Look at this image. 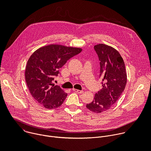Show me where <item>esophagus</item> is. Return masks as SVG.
Listing matches in <instances>:
<instances>
[{"mask_svg": "<svg viewBox=\"0 0 151 151\" xmlns=\"http://www.w3.org/2000/svg\"><path fill=\"white\" fill-rule=\"evenodd\" d=\"M73 90L75 91V92H76L78 93H79V94H82L83 93V91L82 90H77V89H73Z\"/></svg>", "mask_w": 151, "mask_h": 151, "instance_id": "34e87169", "label": "esophagus"}]
</instances>
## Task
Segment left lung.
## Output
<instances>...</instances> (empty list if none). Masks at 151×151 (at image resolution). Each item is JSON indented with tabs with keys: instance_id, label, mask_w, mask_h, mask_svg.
I'll list each match as a JSON object with an SVG mask.
<instances>
[{
	"instance_id": "1",
	"label": "left lung",
	"mask_w": 151,
	"mask_h": 151,
	"mask_svg": "<svg viewBox=\"0 0 151 151\" xmlns=\"http://www.w3.org/2000/svg\"><path fill=\"white\" fill-rule=\"evenodd\" d=\"M94 48L100 61L102 88L86 107L93 112L101 113L110 109L120 97L127 83V73L124 60L115 48L102 44Z\"/></svg>"
}]
</instances>
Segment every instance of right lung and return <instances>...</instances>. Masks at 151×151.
<instances>
[{"label":"right lung","mask_w":151,"mask_h":151,"mask_svg":"<svg viewBox=\"0 0 151 151\" xmlns=\"http://www.w3.org/2000/svg\"><path fill=\"white\" fill-rule=\"evenodd\" d=\"M81 51L79 48L50 45L32 54L27 63L25 78L31 95L39 104L51 109L63 104L68 94L54 85L53 81L67 61Z\"/></svg>","instance_id":"1"}]
</instances>
